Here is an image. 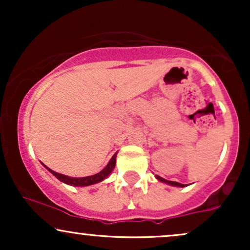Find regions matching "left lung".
Here are the masks:
<instances>
[{
  "instance_id": "left-lung-1",
  "label": "left lung",
  "mask_w": 250,
  "mask_h": 250,
  "mask_svg": "<svg viewBox=\"0 0 250 250\" xmlns=\"http://www.w3.org/2000/svg\"><path fill=\"white\" fill-rule=\"evenodd\" d=\"M157 180H160L161 182H165V183H168V185H171V186H177V187H183L185 185H182V183H179V182H174V181H167L166 179H163V177H160V176H156Z\"/></svg>"
}]
</instances>
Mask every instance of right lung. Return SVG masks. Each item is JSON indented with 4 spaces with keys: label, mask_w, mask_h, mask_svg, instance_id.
Listing matches in <instances>:
<instances>
[{
    "label": "right lung",
    "mask_w": 250,
    "mask_h": 250,
    "mask_svg": "<svg viewBox=\"0 0 250 250\" xmlns=\"http://www.w3.org/2000/svg\"><path fill=\"white\" fill-rule=\"evenodd\" d=\"M116 154L115 153L113 155V157L110 159V161L107 166H105L104 169H102L100 173H97L95 175H91V176H87V177H69V176H65V175L63 174H59L56 173V171L51 170L48 167H45L48 169V170L50 171L51 174L55 175V176L59 179L60 181H62V182L67 183V185H70V186H80V187H84V186H90V185H95L97 182H101L102 180H104L105 177L108 176L109 174L113 171L114 167H115V162H116Z\"/></svg>",
    "instance_id": "obj_1"
}]
</instances>
